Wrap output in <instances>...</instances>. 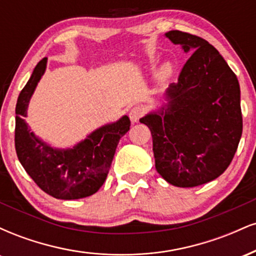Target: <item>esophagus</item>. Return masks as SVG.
<instances>
[{
    "instance_id": "obj_1",
    "label": "esophagus",
    "mask_w": 256,
    "mask_h": 256,
    "mask_svg": "<svg viewBox=\"0 0 256 256\" xmlns=\"http://www.w3.org/2000/svg\"><path fill=\"white\" fill-rule=\"evenodd\" d=\"M144 113H146L144 108L137 106V107L132 108L128 116H130V119H131L132 122H137L138 120H140V116H143V114H144Z\"/></svg>"
}]
</instances>
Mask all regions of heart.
Segmentation results:
<instances>
[{
  "label": "heart",
  "instance_id": "obj_1",
  "mask_svg": "<svg viewBox=\"0 0 256 256\" xmlns=\"http://www.w3.org/2000/svg\"><path fill=\"white\" fill-rule=\"evenodd\" d=\"M172 70H173V66L171 62H166L165 64H164L162 67H161V71H160V76L162 78H166L168 77L170 74L172 73Z\"/></svg>",
  "mask_w": 256,
  "mask_h": 256
}]
</instances>
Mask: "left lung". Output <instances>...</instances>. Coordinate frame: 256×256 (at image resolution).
Returning <instances> with one entry per match:
<instances>
[{
  "label": "left lung",
  "mask_w": 256,
  "mask_h": 256,
  "mask_svg": "<svg viewBox=\"0 0 256 256\" xmlns=\"http://www.w3.org/2000/svg\"><path fill=\"white\" fill-rule=\"evenodd\" d=\"M165 36L194 52L165 102L140 119L152 132L155 168L167 183L192 188L218 178L242 136L240 90L224 58L204 38L182 31Z\"/></svg>",
  "instance_id": "left-lung-1"
}]
</instances>
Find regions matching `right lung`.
<instances>
[{
    "mask_svg": "<svg viewBox=\"0 0 256 256\" xmlns=\"http://www.w3.org/2000/svg\"><path fill=\"white\" fill-rule=\"evenodd\" d=\"M48 58L34 67L18 98L16 150L20 164L44 192L60 200H78L98 192L104 183L120 138L130 130L128 116L88 134L72 148L60 149L40 140L25 122L28 108Z\"/></svg>",
    "mask_w": 256,
    "mask_h": 256,
    "instance_id": "obj_1",
    "label": "right lung"
}]
</instances>
